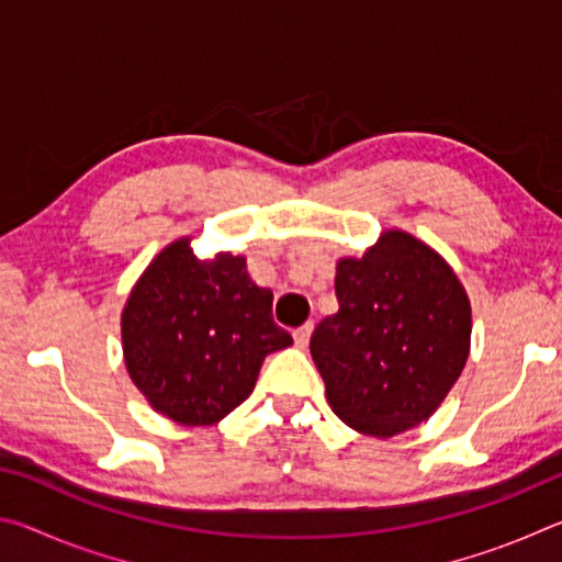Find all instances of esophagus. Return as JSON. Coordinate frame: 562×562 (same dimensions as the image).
I'll use <instances>...</instances> for the list:
<instances>
[{"mask_svg":"<svg viewBox=\"0 0 562 562\" xmlns=\"http://www.w3.org/2000/svg\"><path fill=\"white\" fill-rule=\"evenodd\" d=\"M310 335H312V322H304L302 327H297V329L292 331L294 345H297L300 349H304V347H307V341H310Z\"/></svg>","mask_w":562,"mask_h":562,"instance_id":"obj_1","label":"esophagus"}]
</instances>
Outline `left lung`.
Segmentation results:
<instances>
[{
	"label": "left lung",
	"mask_w": 562,
	"mask_h": 562,
	"mask_svg": "<svg viewBox=\"0 0 562 562\" xmlns=\"http://www.w3.org/2000/svg\"><path fill=\"white\" fill-rule=\"evenodd\" d=\"M337 315L312 331L310 351L331 412L389 439L422 424L461 376L471 304L449 265L406 233H384L359 260H339Z\"/></svg>",
	"instance_id": "1"
}]
</instances>
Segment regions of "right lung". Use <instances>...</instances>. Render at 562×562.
<instances>
[{
	"label": "right lung",
	"instance_id": "right-lung-1",
	"mask_svg": "<svg viewBox=\"0 0 562 562\" xmlns=\"http://www.w3.org/2000/svg\"><path fill=\"white\" fill-rule=\"evenodd\" d=\"M121 335L133 384L183 426L221 422L250 396L265 357L292 345L272 319V292L250 280L245 260L201 262L188 240L148 265Z\"/></svg>",
	"mask_w": 562,
	"mask_h": 562
}]
</instances>
